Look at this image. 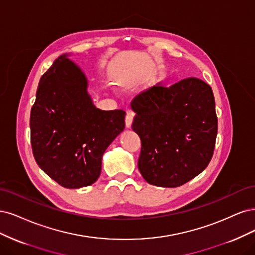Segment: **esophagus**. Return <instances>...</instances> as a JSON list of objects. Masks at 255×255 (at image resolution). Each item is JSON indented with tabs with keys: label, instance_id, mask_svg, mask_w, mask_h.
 Returning <instances> with one entry per match:
<instances>
[{
	"label": "esophagus",
	"instance_id": "34e87169",
	"mask_svg": "<svg viewBox=\"0 0 255 255\" xmlns=\"http://www.w3.org/2000/svg\"><path fill=\"white\" fill-rule=\"evenodd\" d=\"M132 121H133V114L132 113H127V116L125 118V123H126V127L130 128L131 124H132Z\"/></svg>",
	"mask_w": 255,
	"mask_h": 255
}]
</instances>
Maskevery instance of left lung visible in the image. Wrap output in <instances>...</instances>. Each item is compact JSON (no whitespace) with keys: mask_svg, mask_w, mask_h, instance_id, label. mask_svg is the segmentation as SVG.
<instances>
[{"mask_svg":"<svg viewBox=\"0 0 255 255\" xmlns=\"http://www.w3.org/2000/svg\"><path fill=\"white\" fill-rule=\"evenodd\" d=\"M132 129L141 138L137 166L147 182L177 187L203 171L218 129L212 88L198 78L158 84L131 103Z\"/></svg>","mask_w":255,"mask_h":255,"instance_id":"obj_1","label":"left lung"}]
</instances>
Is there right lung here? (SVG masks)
I'll use <instances>...</instances> for the list:
<instances>
[{
    "label": "right lung",
    "mask_w": 255,
    "mask_h": 255,
    "mask_svg": "<svg viewBox=\"0 0 255 255\" xmlns=\"http://www.w3.org/2000/svg\"><path fill=\"white\" fill-rule=\"evenodd\" d=\"M87 86L85 74L62 55L41 77L30 111L35 160L67 188L96 181L105 150L125 128L126 112L97 109Z\"/></svg>",
    "instance_id": "right-lung-1"
}]
</instances>
